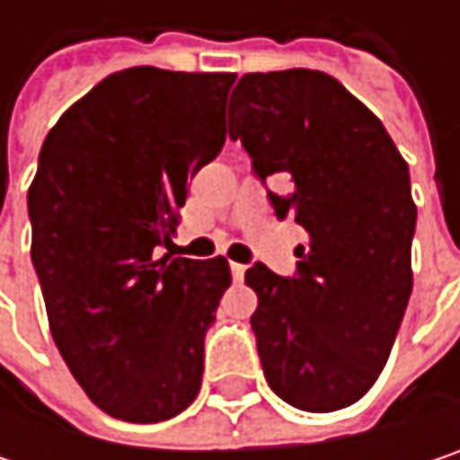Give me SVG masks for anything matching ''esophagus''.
<instances>
[{
	"label": "esophagus",
	"instance_id": "esophagus-1",
	"mask_svg": "<svg viewBox=\"0 0 460 460\" xmlns=\"http://www.w3.org/2000/svg\"><path fill=\"white\" fill-rule=\"evenodd\" d=\"M244 271H247V266H244V263H231V277H234V279H242V277H244Z\"/></svg>",
	"mask_w": 460,
	"mask_h": 460
}]
</instances>
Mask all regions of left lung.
Returning a JSON list of instances; mask_svg holds the SVG:
<instances>
[{
    "label": "left lung",
    "instance_id": "1",
    "mask_svg": "<svg viewBox=\"0 0 460 460\" xmlns=\"http://www.w3.org/2000/svg\"><path fill=\"white\" fill-rule=\"evenodd\" d=\"M277 218L309 234L296 277L247 269L250 317L269 386L288 405L330 413L362 400L381 376L405 317L415 202L408 162L381 119L338 79L309 68L244 74L229 103Z\"/></svg>",
    "mask_w": 460,
    "mask_h": 460
}]
</instances>
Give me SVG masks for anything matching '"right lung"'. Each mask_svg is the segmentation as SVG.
<instances>
[{"mask_svg":"<svg viewBox=\"0 0 460 460\" xmlns=\"http://www.w3.org/2000/svg\"><path fill=\"white\" fill-rule=\"evenodd\" d=\"M234 74L117 71L47 133L29 189L31 261L52 341L103 413L156 423L202 386L229 261L156 258L189 178L226 140Z\"/></svg>","mask_w":460,"mask_h":460,"instance_id":"add662e5","label":"right lung"}]
</instances>
